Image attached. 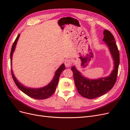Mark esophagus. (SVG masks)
Segmentation results:
<instances>
[{
  "mask_svg": "<svg viewBox=\"0 0 130 130\" xmlns=\"http://www.w3.org/2000/svg\"><path fill=\"white\" fill-rule=\"evenodd\" d=\"M64 64L66 67H69L72 66V60H70V59H67V60H66Z\"/></svg>",
  "mask_w": 130,
  "mask_h": 130,
  "instance_id": "esophagus-1",
  "label": "esophagus"
}]
</instances>
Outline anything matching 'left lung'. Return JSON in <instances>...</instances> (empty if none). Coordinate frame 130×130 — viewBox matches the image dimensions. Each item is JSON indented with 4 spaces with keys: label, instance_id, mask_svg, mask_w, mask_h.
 <instances>
[{
    "label": "left lung",
    "instance_id": "8db88e82",
    "mask_svg": "<svg viewBox=\"0 0 130 130\" xmlns=\"http://www.w3.org/2000/svg\"><path fill=\"white\" fill-rule=\"evenodd\" d=\"M103 41L107 45L114 61V68L108 76L90 79L84 76L75 66L71 68L73 72L75 84L78 93L89 99L99 97L108 92L112 88L117 80L120 58L115 37L111 32L105 29L104 31Z\"/></svg>",
    "mask_w": 130,
    "mask_h": 130
}]
</instances>
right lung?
I'll return each mask as SVG.
<instances>
[{"label": "right lung", "mask_w": 130, "mask_h": 130, "mask_svg": "<svg viewBox=\"0 0 130 130\" xmlns=\"http://www.w3.org/2000/svg\"><path fill=\"white\" fill-rule=\"evenodd\" d=\"M19 36H20V34H19L18 35L16 39L15 40L12 45V46L10 54L11 74L12 76L13 79L15 82V85L17 86V87L20 89L22 92L26 94L27 95H28L29 96L32 98L35 99L43 100L47 99V98H48L50 96H52L55 92V91L60 74L63 72V70H64L66 69L64 63H63L60 66V67L56 70L54 76L52 80L51 81V82L48 85H47L46 86H44V87H43L41 88H34L27 87L26 86H25L24 85L22 84L21 82H19V81L17 79L16 77L14 76L13 73V70L12 69V60L13 54L15 50V46H16L17 43L18 41Z\"/></svg>", "instance_id": "obj_1"}]
</instances>
